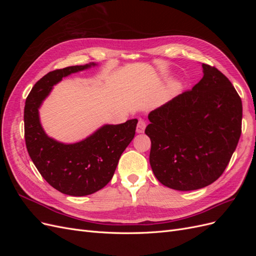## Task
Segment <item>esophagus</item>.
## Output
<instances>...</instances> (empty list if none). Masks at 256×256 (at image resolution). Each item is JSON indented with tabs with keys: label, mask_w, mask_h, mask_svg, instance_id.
I'll use <instances>...</instances> for the list:
<instances>
[{
	"label": "esophagus",
	"mask_w": 256,
	"mask_h": 256,
	"mask_svg": "<svg viewBox=\"0 0 256 256\" xmlns=\"http://www.w3.org/2000/svg\"><path fill=\"white\" fill-rule=\"evenodd\" d=\"M145 128H146L145 122L142 120H138V125H136V132H138V134H143Z\"/></svg>",
	"instance_id": "34e87169"
}]
</instances>
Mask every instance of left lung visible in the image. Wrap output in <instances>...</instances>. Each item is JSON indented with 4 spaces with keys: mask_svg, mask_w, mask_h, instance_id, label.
I'll return each instance as SVG.
<instances>
[{
    "mask_svg": "<svg viewBox=\"0 0 256 256\" xmlns=\"http://www.w3.org/2000/svg\"><path fill=\"white\" fill-rule=\"evenodd\" d=\"M203 78L148 114L150 162L166 187L191 191L222 175L242 134V104L233 84L202 64Z\"/></svg>",
    "mask_w": 256,
    "mask_h": 256,
    "instance_id": "1",
    "label": "left lung"
}]
</instances>
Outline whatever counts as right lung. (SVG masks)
I'll list each match as a JSON object with an SVG mask.
<instances>
[{
    "mask_svg": "<svg viewBox=\"0 0 256 256\" xmlns=\"http://www.w3.org/2000/svg\"><path fill=\"white\" fill-rule=\"evenodd\" d=\"M96 65L90 63L50 72L34 85L26 100L24 138L30 157L46 182L72 196H88L102 189L112 180L122 152L136 134V118L118 125H104L72 144L58 142L44 132L40 108L53 85Z\"/></svg>",
    "mask_w": 256,
    "mask_h": 256,
    "instance_id": "add662e5",
    "label": "right lung"
}]
</instances>
